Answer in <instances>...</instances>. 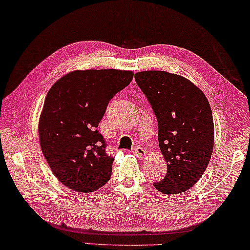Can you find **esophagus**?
Returning a JSON list of instances; mask_svg holds the SVG:
<instances>
[{
	"label": "esophagus",
	"instance_id": "esophagus-1",
	"mask_svg": "<svg viewBox=\"0 0 250 250\" xmlns=\"http://www.w3.org/2000/svg\"><path fill=\"white\" fill-rule=\"evenodd\" d=\"M134 152L138 158H144V157H146V154H147L146 150H145L143 146H136Z\"/></svg>",
	"mask_w": 250,
	"mask_h": 250
}]
</instances>
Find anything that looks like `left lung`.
<instances>
[{
    "label": "left lung",
    "instance_id": "1",
    "mask_svg": "<svg viewBox=\"0 0 250 250\" xmlns=\"http://www.w3.org/2000/svg\"><path fill=\"white\" fill-rule=\"evenodd\" d=\"M135 80L158 120V141L167 174L153 183L163 194L190 189L212 156L214 127L209 100L183 76L162 70L135 74Z\"/></svg>",
    "mask_w": 250,
    "mask_h": 250
}]
</instances>
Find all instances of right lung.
Instances as JSON below:
<instances>
[{
  "label": "right lung",
  "instance_id": "add662e5",
  "mask_svg": "<svg viewBox=\"0 0 250 250\" xmlns=\"http://www.w3.org/2000/svg\"><path fill=\"white\" fill-rule=\"evenodd\" d=\"M134 72L118 69L75 70L47 93L39 125L40 147L58 180L80 192L106 185L114 158L98 131L108 102L129 85Z\"/></svg>",
  "mask_w": 250,
  "mask_h": 250
}]
</instances>
